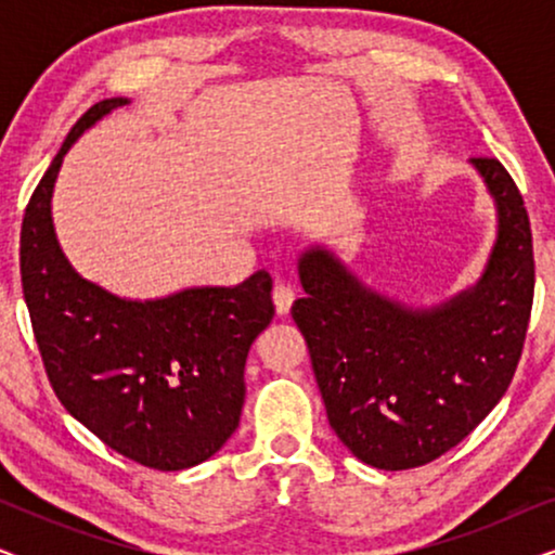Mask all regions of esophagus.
<instances>
[{
  "mask_svg": "<svg viewBox=\"0 0 555 555\" xmlns=\"http://www.w3.org/2000/svg\"><path fill=\"white\" fill-rule=\"evenodd\" d=\"M272 300H275V310L280 315H287L291 313V306H293V300H295V291L291 285H285V283H280V285H275V291H272Z\"/></svg>",
  "mask_w": 555,
  "mask_h": 555,
  "instance_id": "34e87169",
  "label": "esophagus"
}]
</instances>
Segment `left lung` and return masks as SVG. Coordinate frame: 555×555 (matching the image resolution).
Here are the masks:
<instances>
[{
  "label": "left lung",
  "instance_id": "obj_1",
  "mask_svg": "<svg viewBox=\"0 0 555 555\" xmlns=\"http://www.w3.org/2000/svg\"><path fill=\"white\" fill-rule=\"evenodd\" d=\"M473 164L498 202V242L477 287L431 310L371 293L325 249L300 257L306 338L325 414L340 442L378 469H412L460 444L518 369L533 308V234L503 164Z\"/></svg>",
  "mask_w": 555,
  "mask_h": 555
}]
</instances>
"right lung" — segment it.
<instances>
[{"mask_svg":"<svg viewBox=\"0 0 555 555\" xmlns=\"http://www.w3.org/2000/svg\"><path fill=\"white\" fill-rule=\"evenodd\" d=\"M126 98L95 103L70 128L29 196L20 234L22 293L52 391L124 457L173 473L209 460L240 427L249 346L268 328L272 278L120 300L67 264L50 217L52 186L78 135Z\"/></svg>","mask_w":555,"mask_h":555,"instance_id":"obj_1","label":"right lung"}]
</instances>
